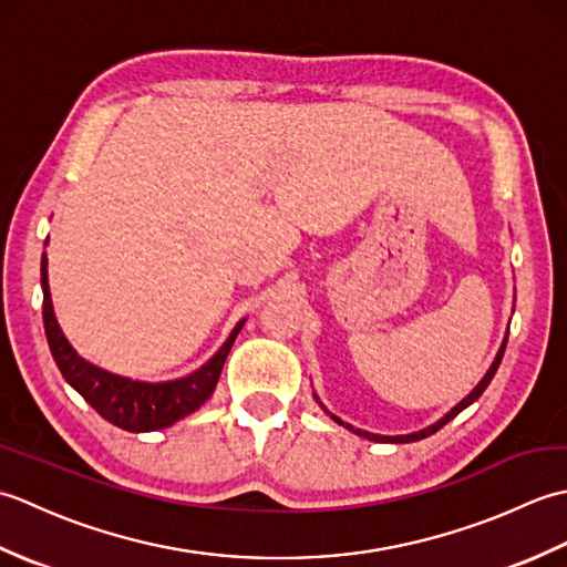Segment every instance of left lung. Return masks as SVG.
Masks as SVG:
<instances>
[{"instance_id": "1", "label": "left lung", "mask_w": 567, "mask_h": 567, "mask_svg": "<svg viewBox=\"0 0 567 567\" xmlns=\"http://www.w3.org/2000/svg\"><path fill=\"white\" fill-rule=\"evenodd\" d=\"M504 348H507V339H504V343H502V348H499V353H497V358H495V363H492V365H489V370H487V375H485L483 380H480V384H477V388H475L473 392H470V394L465 396V400H463L461 404H455V406L451 409V412H449V414H445L443 419H439V421H436V424H433V426H429V429H424V431H419V433H406V436H378V433H370V431H360V429H353V426H348V424H343V421H341V419H336L333 414H331V419H333V421H339V424H341V426H346V429H351L353 433H358V436H363V439H368V441H378V443H412V441H419V439H426V436H431V433H436L439 429H443L445 424H449V421H451L453 416H457V414H461L465 406H470V404H473V402L477 400V396H480V394H483V392L487 390V384L492 382V378H495V372H497V368H499V363H502Z\"/></svg>"}]
</instances>
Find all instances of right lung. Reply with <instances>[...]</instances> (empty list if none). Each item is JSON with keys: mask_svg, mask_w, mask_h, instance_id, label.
Returning <instances> with one entry per match:
<instances>
[{"mask_svg": "<svg viewBox=\"0 0 567 567\" xmlns=\"http://www.w3.org/2000/svg\"><path fill=\"white\" fill-rule=\"evenodd\" d=\"M45 252L41 258V287H43V329L48 346L55 365L63 372V378L75 388L84 402H87L94 412L112 421L114 426L124 431H155L175 424L177 419L195 412L204 402L209 400L216 382H219L221 368L226 363V355L231 351L236 336L244 327V321H238V327L228 336V341L221 346V351L216 353L207 365H202L192 375L175 380V382H161V384H146L134 382L126 378L112 375L104 372L72 351L65 336L60 333L58 321L53 317L51 292H48V275H45Z\"/></svg>", "mask_w": 567, "mask_h": 567, "instance_id": "add662e5", "label": "right lung"}]
</instances>
